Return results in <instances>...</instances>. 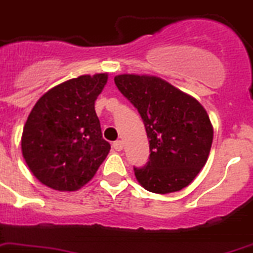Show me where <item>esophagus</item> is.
I'll return each mask as SVG.
<instances>
[{
  "instance_id": "34e87169",
  "label": "esophagus",
  "mask_w": 253,
  "mask_h": 253,
  "mask_svg": "<svg viewBox=\"0 0 253 253\" xmlns=\"http://www.w3.org/2000/svg\"><path fill=\"white\" fill-rule=\"evenodd\" d=\"M113 148H114V149H116V151H122L123 149V141H121V140H117V141H114V143H113Z\"/></svg>"
}]
</instances>
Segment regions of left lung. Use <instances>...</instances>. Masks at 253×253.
<instances>
[{
    "label": "left lung",
    "mask_w": 253,
    "mask_h": 253,
    "mask_svg": "<svg viewBox=\"0 0 253 253\" xmlns=\"http://www.w3.org/2000/svg\"><path fill=\"white\" fill-rule=\"evenodd\" d=\"M114 83L137 109L149 139V161L133 168L137 182L155 194L188 186L207 164L212 147L213 126L207 110L160 78L123 74Z\"/></svg>",
    "instance_id": "1"
}]
</instances>
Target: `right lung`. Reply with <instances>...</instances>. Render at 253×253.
Listing matches in <instances>:
<instances>
[{
	"mask_svg": "<svg viewBox=\"0 0 253 253\" xmlns=\"http://www.w3.org/2000/svg\"><path fill=\"white\" fill-rule=\"evenodd\" d=\"M108 74L82 75L39 98L22 135V153L36 178L58 191H77L93 178L110 144L102 139L94 101Z\"/></svg>",
	"mask_w": 253,
	"mask_h": 253,
	"instance_id": "add662e5",
	"label": "right lung"
}]
</instances>
